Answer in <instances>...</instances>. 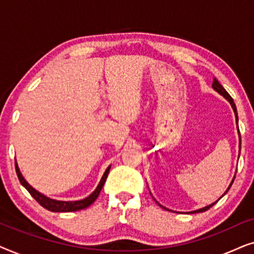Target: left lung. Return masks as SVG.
Instances as JSON below:
<instances>
[{
  "instance_id": "1",
  "label": "left lung",
  "mask_w": 254,
  "mask_h": 254,
  "mask_svg": "<svg viewBox=\"0 0 254 254\" xmlns=\"http://www.w3.org/2000/svg\"><path fill=\"white\" fill-rule=\"evenodd\" d=\"M213 89L215 90V91H217L218 93H220V95L223 96L224 98L227 99L229 103H230V105H231V107H232V110H234V112H235V117H236V123H237V126H238V116H237V109H236V105H235V103H234V99H232V98H231V96L229 95V93H228L227 91H225V89L223 88V86H222V85L220 84V82H218L216 78H214V82H213ZM238 134H239V128H238ZM239 149H241V134H239ZM234 180H235V177H234V179H232V182L230 183V185H229L228 190H225L224 194H223V195H222V196H224L225 194L228 193V190H230V187H231V185H232V183H234ZM222 196H221V197H222ZM221 197H220V199H221ZM220 199H218V200H220ZM218 200H217V201H218ZM217 201H215V202H213V203H211V204H209V206H206V207H203V208H200V209H196V210H193V211H190V214H195V213H202V211H206V210L209 209L210 207H213L214 204L217 202ZM156 202H157V201H156ZM157 203H158V202H157ZM158 206H159V207H162L163 209H168V208L163 207L162 204H159V203H158ZM168 210H169V209H168Z\"/></svg>"
}]
</instances>
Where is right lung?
I'll use <instances>...</instances> for the list:
<instances>
[{
	"instance_id": "add662e5",
	"label": "right lung",
	"mask_w": 254,
	"mask_h": 254,
	"mask_svg": "<svg viewBox=\"0 0 254 254\" xmlns=\"http://www.w3.org/2000/svg\"><path fill=\"white\" fill-rule=\"evenodd\" d=\"M15 166H16L17 177H18L20 184H22V185L25 187L27 190H29V193L31 194V195H32L33 199L37 200V202L39 203L40 206H43L44 208H46L47 210L58 211V213H68V211H77V210L85 209V208H88L89 206H91V204L96 201L97 197H98L100 190H102L104 184H105V182H106L107 175H109L110 169H111V165H110L109 168L106 169V171L104 172L102 179H100V182L98 184V186L96 187V190H93V192L90 194L89 196H86L85 199H82V200H78V201H59V200L50 199V197H47L46 195H44V194H41L40 192H38L37 190H34L33 187L31 186L30 184L27 183L25 179H24V177L22 176V173H20V171H19L18 165H17L16 159H15Z\"/></svg>"
}]
</instances>
